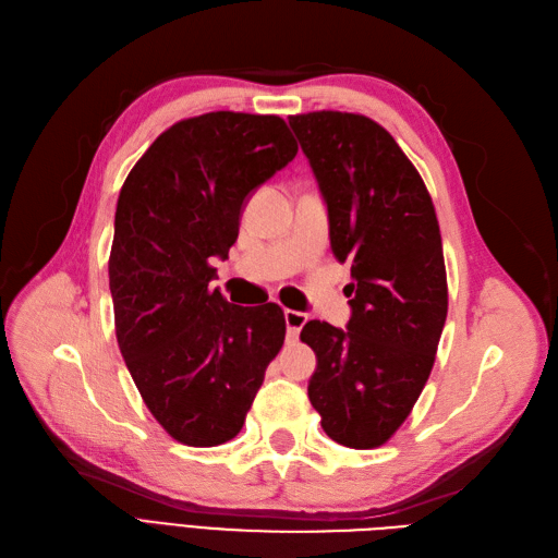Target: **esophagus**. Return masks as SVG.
<instances>
[{
  "label": "esophagus",
  "mask_w": 558,
  "mask_h": 558,
  "mask_svg": "<svg viewBox=\"0 0 558 558\" xmlns=\"http://www.w3.org/2000/svg\"><path fill=\"white\" fill-rule=\"evenodd\" d=\"M283 318H286V330H289V337L291 340H298L302 326L307 324V314L295 312V310H286Z\"/></svg>",
  "instance_id": "esophagus-1"
}]
</instances>
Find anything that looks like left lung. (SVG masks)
<instances>
[{"label":"left lung","mask_w":558,"mask_h":558,"mask_svg":"<svg viewBox=\"0 0 558 558\" xmlns=\"http://www.w3.org/2000/svg\"><path fill=\"white\" fill-rule=\"evenodd\" d=\"M324 195L335 258L351 263L347 330L310 320L307 393L330 440L375 449L410 416L447 318V272L433 199L416 167L373 118L289 116Z\"/></svg>","instance_id":"left-lung-1"}]
</instances>
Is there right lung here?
<instances>
[{
    "label": "right lung",
    "mask_w": 558,
    "mask_h": 558,
    "mask_svg": "<svg viewBox=\"0 0 558 558\" xmlns=\"http://www.w3.org/2000/svg\"><path fill=\"white\" fill-rule=\"evenodd\" d=\"M298 154L279 116L211 111L174 123L132 167L116 205L109 289L116 340L177 442L232 440L286 335L279 305L238 307L211 289L244 202Z\"/></svg>",
    "instance_id": "1"
}]
</instances>
